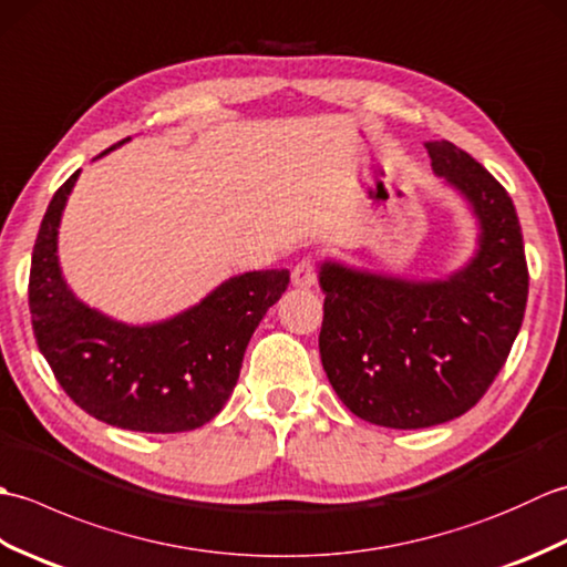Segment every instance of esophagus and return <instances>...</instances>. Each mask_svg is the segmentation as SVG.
<instances>
[{"label": "esophagus", "instance_id": "esophagus-1", "mask_svg": "<svg viewBox=\"0 0 567 567\" xmlns=\"http://www.w3.org/2000/svg\"><path fill=\"white\" fill-rule=\"evenodd\" d=\"M292 285L295 287H311L317 285V262L311 258L299 260L292 270Z\"/></svg>", "mask_w": 567, "mask_h": 567}]
</instances>
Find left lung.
<instances>
[{"instance_id":"left-lung-1","label":"left lung","mask_w":567,"mask_h":567,"mask_svg":"<svg viewBox=\"0 0 567 567\" xmlns=\"http://www.w3.org/2000/svg\"><path fill=\"white\" fill-rule=\"evenodd\" d=\"M433 173L467 199L477 250L445 280L321 262L319 353L341 402L388 429H426L473 409L522 329L528 270L514 202L473 155L426 143Z\"/></svg>"}]
</instances>
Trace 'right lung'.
I'll return each mask as SVG.
<instances>
[{
  "label": "right lung",
  "mask_w": 567,
  "mask_h": 567,
  "mask_svg": "<svg viewBox=\"0 0 567 567\" xmlns=\"http://www.w3.org/2000/svg\"><path fill=\"white\" fill-rule=\"evenodd\" d=\"M78 175L53 195L33 246L35 343L70 400L104 424L143 433L199 429L231 396L250 336L287 290L290 272L228 277L199 305L146 327L106 317L72 295L58 262L60 216Z\"/></svg>",
  "instance_id": "add662e5"
}]
</instances>
